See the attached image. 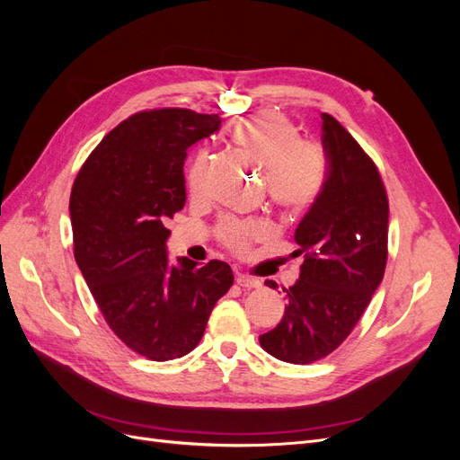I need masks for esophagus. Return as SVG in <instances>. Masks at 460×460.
Wrapping results in <instances>:
<instances>
[{
	"label": "esophagus",
	"instance_id": "obj_1",
	"mask_svg": "<svg viewBox=\"0 0 460 460\" xmlns=\"http://www.w3.org/2000/svg\"><path fill=\"white\" fill-rule=\"evenodd\" d=\"M235 284L252 289V288H259L261 280H257V278H252V276H245V274H238L235 276Z\"/></svg>",
	"mask_w": 460,
	"mask_h": 460
}]
</instances>
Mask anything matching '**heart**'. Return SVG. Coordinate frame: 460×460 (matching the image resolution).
Listing matches in <instances>:
<instances>
[{"mask_svg": "<svg viewBox=\"0 0 460 460\" xmlns=\"http://www.w3.org/2000/svg\"><path fill=\"white\" fill-rule=\"evenodd\" d=\"M232 134L234 140L267 169L269 191L278 205L303 208L314 201L324 184L326 163L314 144L299 140V130L288 117L261 113L235 124ZM199 169L201 159L191 171L193 190H198ZM218 232L232 252L243 253L249 242L269 234V225L262 220L228 217L222 220Z\"/></svg>", "mask_w": 460, "mask_h": 460, "instance_id": "obj_1", "label": "heart"}]
</instances>
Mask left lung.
I'll return each mask as SVG.
<instances>
[{
    "label": "left lung",
    "mask_w": 460,
    "mask_h": 460,
    "mask_svg": "<svg viewBox=\"0 0 460 460\" xmlns=\"http://www.w3.org/2000/svg\"><path fill=\"white\" fill-rule=\"evenodd\" d=\"M326 176L296 228L305 255L299 280L284 289L280 324L261 347L291 365L330 355L349 336L378 289L387 261L389 205L372 159L341 124L323 113ZM278 288L276 282H267Z\"/></svg>",
    "instance_id": "left-lung-1"
}]
</instances>
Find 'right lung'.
Here are the masks:
<instances>
[{
	"mask_svg": "<svg viewBox=\"0 0 460 460\" xmlns=\"http://www.w3.org/2000/svg\"><path fill=\"white\" fill-rule=\"evenodd\" d=\"M218 128V115L144 111L111 130L75 180L78 269L109 328L151 360L188 355L234 284L226 262L171 264L166 252V220L186 203L188 149Z\"/></svg>",
	"mask_w": 460,
	"mask_h": 460,
	"instance_id": "right-lung-1",
	"label": "right lung"
}]
</instances>
